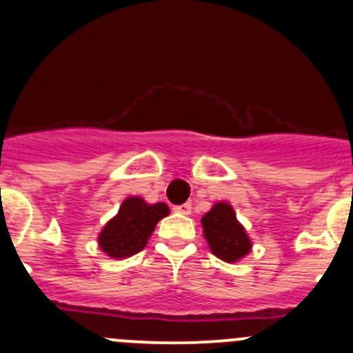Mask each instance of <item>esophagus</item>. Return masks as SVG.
<instances>
[{
    "label": "esophagus",
    "mask_w": 353,
    "mask_h": 353,
    "mask_svg": "<svg viewBox=\"0 0 353 353\" xmlns=\"http://www.w3.org/2000/svg\"><path fill=\"white\" fill-rule=\"evenodd\" d=\"M172 210L177 212V214H181V215H190L191 214V205L190 203L177 205V207H174Z\"/></svg>",
    "instance_id": "esophagus-1"
}]
</instances>
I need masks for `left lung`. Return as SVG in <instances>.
<instances>
[{"label": "left lung", "instance_id": "1", "mask_svg": "<svg viewBox=\"0 0 353 353\" xmlns=\"http://www.w3.org/2000/svg\"><path fill=\"white\" fill-rule=\"evenodd\" d=\"M201 225L212 253L224 262H238L252 250V241L229 203H215L201 217Z\"/></svg>", "mask_w": 353, "mask_h": 353}]
</instances>
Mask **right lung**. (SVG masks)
Here are the masks:
<instances>
[{
	"instance_id": "1",
	"label": "right lung",
	"mask_w": 353,
	"mask_h": 353,
	"mask_svg": "<svg viewBox=\"0 0 353 353\" xmlns=\"http://www.w3.org/2000/svg\"><path fill=\"white\" fill-rule=\"evenodd\" d=\"M169 215L165 203H146L139 196L122 201L117 215L105 224L98 236L100 248L112 259H128L141 252L160 219Z\"/></svg>"
}]
</instances>
